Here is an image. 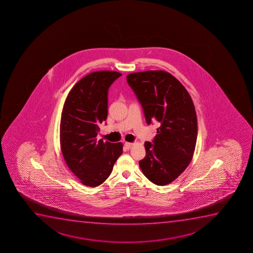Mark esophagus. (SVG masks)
<instances>
[{
  "instance_id": "1",
  "label": "esophagus",
  "mask_w": 253,
  "mask_h": 253,
  "mask_svg": "<svg viewBox=\"0 0 253 253\" xmlns=\"http://www.w3.org/2000/svg\"><path fill=\"white\" fill-rule=\"evenodd\" d=\"M132 145H133V144H132V143H130V142H125V147H126V148H130L131 146H132Z\"/></svg>"
}]
</instances>
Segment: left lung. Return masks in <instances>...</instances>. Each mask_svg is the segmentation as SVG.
I'll list each match as a JSON object with an SVG mask.
<instances>
[{
    "label": "left lung",
    "mask_w": 253,
    "mask_h": 253,
    "mask_svg": "<svg viewBox=\"0 0 253 253\" xmlns=\"http://www.w3.org/2000/svg\"><path fill=\"white\" fill-rule=\"evenodd\" d=\"M127 82L143 108L146 124L160 125L145 142L146 157L139 162L144 175L158 185L173 181L193 157L197 119L192 99L171 74L162 70L133 73Z\"/></svg>",
    "instance_id": "1"
}]
</instances>
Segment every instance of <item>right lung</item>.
<instances>
[{
  "label": "right lung",
  "mask_w": 253,
  "mask_h": 253,
  "mask_svg": "<svg viewBox=\"0 0 253 253\" xmlns=\"http://www.w3.org/2000/svg\"><path fill=\"white\" fill-rule=\"evenodd\" d=\"M94 72L72 88L60 123V144L66 164L81 183L96 187L107 179L123 153L122 143L97 140L98 125L107 119L108 89L121 76Z\"/></svg>",
  "instance_id": "add662e5"
}]
</instances>
